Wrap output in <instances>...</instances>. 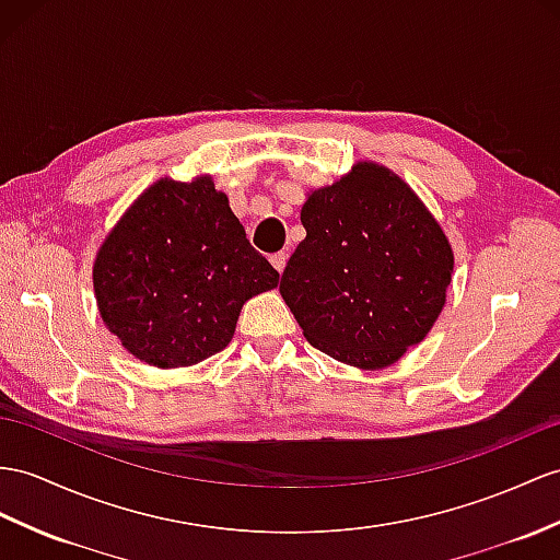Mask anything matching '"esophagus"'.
Masks as SVG:
<instances>
[{
  "label": "esophagus",
  "mask_w": 560,
  "mask_h": 560,
  "mask_svg": "<svg viewBox=\"0 0 560 560\" xmlns=\"http://www.w3.org/2000/svg\"><path fill=\"white\" fill-rule=\"evenodd\" d=\"M270 264H272V268H276L278 272H282L284 266H288V254H284V252L272 254V256H270Z\"/></svg>",
  "instance_id": "esophagus-1"
}]
</instances>
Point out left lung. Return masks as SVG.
<instances>
[{
	"instance_id": "obj_1",
	"label": "left lung",
	"mask_w": 560,
	"mask_h": 560,
	"mask_svg": "<svg viewBox=\"0 0 560 560\" xmlns=\"http://www.w3.org/2000/svg\"><path fill=\"white\" fill-rule=\"evenodd\" d=\"M306 237L280 294L304 337L359 368H385L430 332L446 302L454 254L399 175L359 163L302 207Z\"/></svg>"
}]
</instances>
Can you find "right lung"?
Listing matches in <instances>:
<instances>
[{"instance_id":"add662e5","label":"right lung","mask_w":560,"mask_h":560,"mask_svg":"<svg viewBox=\"0 0 560 560\" xmlns=\"http://www.w3.org/2000/svg\"><path fill=\"white\" fill-rule=\"evenodd\" d=\"M278 280L211 177L154 183L94 261L102 320L132 357L156 368L223 351L244 302Z\"/></svg>"}]
</instances>
